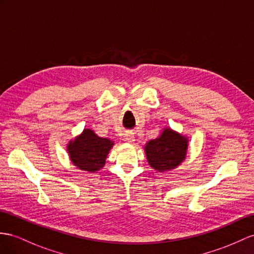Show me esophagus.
<instances>
[{"mask_svg": "<svg viewBox=\"0 0 254 254\" xmlns=\"http://www.w3.org/2000/svg\"><path fill=\"white\" fill-rule=\"evenodd\" d=\"M125 140L128 141V142H132L135 140V137H134V134L133 133H126L125 134Z\"/></svg>", "mask_w": 254, "mask_h": 254, "instance_id": "esophagus-1", "label": "esophagus"}]
</instances>
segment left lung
Instances as JSON below:
<instances>
[{
    "instance_id": "left-lung-1",
    "label": "left lung",
    "mask_w": 254,
    "mask_h": 254,
    "mask_svg": "<svg viewBox=\"0 0 254 254\" xmlns=\"http://www.w3.org/2000/svg\"><path fill=\"white\" fill-rule=\"evenodd\" d=\"M188 139L185 136L165 128L158 138L148 141L145 151L149 164L155 171L165 172L176 168L186 159Z\"/></svg>"
}]
</instances>
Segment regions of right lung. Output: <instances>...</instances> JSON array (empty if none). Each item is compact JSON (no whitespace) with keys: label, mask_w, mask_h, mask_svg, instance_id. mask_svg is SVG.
Wrapping results in <instances>:
<instances>
[{"label":"right lung","mask_w":254,"mask_h":254,"mask_svg":"<svg viewBox=\"0 0 254 254\" xmlns=\"http://www.w3.org/2000/svg\"><path fill=\"white\" fill-rule=\"evenodd\" d=\"M114 141L99 137L90 128L83 129L81 135L70 140L67 151L71 163L79 170L97 172L105 164V160Z\"/></svg>","instance_id":"obj_1"}]
</instances>
